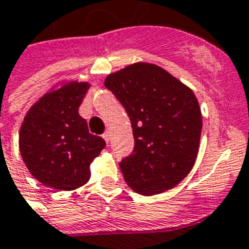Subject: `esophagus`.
I'll return each instance as SVG.
<instances>
[{"label": "esophagus", "mask_w": 249, "mask_h": 249, "mask_svg": "<svg viewBox=\"0 0 249 249\" xmlns=\"http://www.w3.org/2000/svg\"><path fill=\"white\" fill-rule=\"evenodd\" d=\"M103 138H104V140L107 142V144H109V140H110V138H109V132H105V134H103Z\"/></svg>", "instance_id": "obj_1"}]
</instances>
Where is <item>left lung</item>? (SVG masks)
<instances>
[{
	"label": "left lung",
	"mask_w": 249,
	"mask_h": 249,
	"mask_svg": "<svg viewBox=\"0 0 249 249\" xmlns=\"http://www.w3.org/2000/svg\"><path fill=\"white\" fill-rule=\"evenodd\" d=\"M104 84L126 109L132 126L134 152L119 163L127 184L148 196L182 182L195 165L203 128L192 89L145 62L107 75Z\"/></svg>",
	"instance_id": "left-lung-1"
}]
</instances>
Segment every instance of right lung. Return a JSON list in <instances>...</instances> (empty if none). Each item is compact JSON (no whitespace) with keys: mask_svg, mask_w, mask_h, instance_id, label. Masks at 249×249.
<instances>
[{"mask_svg":"<svg viewBox=\"0 0 249 249\" xmlns=\"http://www.w3.org/2000/svg\"><path fill=\"white\" fill-rule=\"evenodd\" d=\"M90 84L67 82L49 90L27 111L19 151L34 178L55 190L71 191L89 180V165L105 140L89 134L79 107Z\"/></svg>","mask_w":249,"mask_h":249,"instance_id":"right-lung-1","label":"right lung"}]
</instances>
